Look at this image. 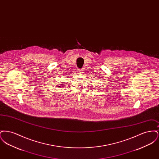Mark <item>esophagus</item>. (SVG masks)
I'll list each match as a JSON object with an SVG mask.
<instances>
[{"mask_svg":"<svg viewBox=\"0 0 159 159\" xmlns=\"http://www.w3.org/2000/svg\"><path fill=\"white\" fill-rule=\"evenodd\" d=\"M77 71H78V73H80V74L83 73V70H80V69H79Z\"/></svg>","mask_w":159,"mask_h":159,"instance_id":"obj_1","label":"esophagus"}]
</instances>
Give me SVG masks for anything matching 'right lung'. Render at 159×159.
Returning a JSON list of instances; mask_svg holds the SVG:
<instances>
[{
    "instance_id": "add662e5",
    "label": "right lung",
    "mask_w": 159,
    "mask_h": 159,
    "mask_svg": "<svg viewBox=\"0 0 159 159\" xmlns=\"http://www.w3.org/2000/svg\"><path fill=\"white\" fill-rule=\"evenodd\" d=\"M57 86H58V87H59V88H60V87H61V86H59V85H58V84H57Z\"/></svg>"
}]
</instances>
